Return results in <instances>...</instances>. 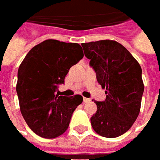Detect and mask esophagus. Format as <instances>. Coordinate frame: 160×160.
Wrapping results in <instances>:
<instances>
[{
	"label": "esophagus",
	"instance_id": "esophagus-1",
	"mask_svg": "<svg viewBox=\"0 0 160 160\" xmlns=\"http://www.w3.org/2000/svg\"><path fill=\"white\" fill-rule=\"evenodd\" d=\"M90 101H91V99H89V98H85V97L83 98V102L84 103H89Z\"/></svg>",
	"mask_w": 160,
	"mask_h": 160
}]
</instances>
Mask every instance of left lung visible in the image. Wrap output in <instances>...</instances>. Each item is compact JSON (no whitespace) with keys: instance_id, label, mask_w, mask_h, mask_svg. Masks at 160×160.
Masks as SVG:
<instances>
[{"instance_id":"obj_1","label":"left lung","mask_w":160,"mask_h":160,"mask_svg":"<svg viewBox=\"0 0 160 160\" xmlns=\"http://www.w3.org/2000/svg\"><path fill=\"white\" fill-rule=\"evenodd\" d=\"M81 46L107 94L105 101L95 102L97 111L91 118L92 127L107 138L120 136L132 126L140 113L144 89L141 66L116 41L91 42Z\"/></svg>"}]
</instances>
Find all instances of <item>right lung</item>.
<instances>
[{
  "label": "right lung",
  "instance_id": "1",
  "mask_svg": "<svg viewBox=\"0 0 160 160\" xmlns=\"http://www.w3.org/2000/svg\"><path fill=\"white\" fill-rule=\"evenodd\" d=\"M83 57L80 44L46 40L31 49L19 66L16 92L21 114L36 134L52 139L68 128L71 116L83 101L80 94L55 92L69 68Z\"/></svg>",
  "mask_w": 160,
  "mask_h": 160
}]
</instances>
